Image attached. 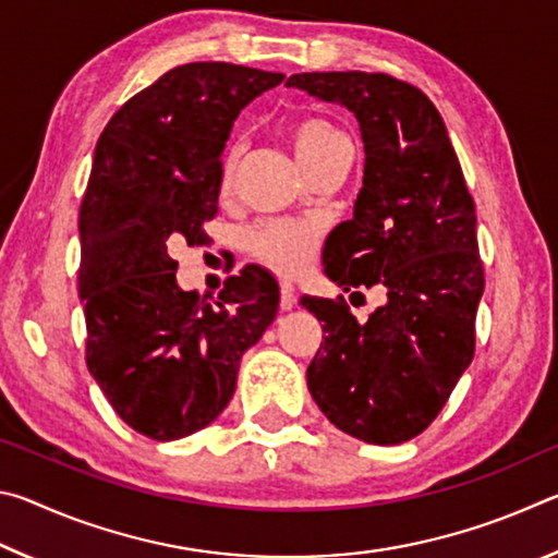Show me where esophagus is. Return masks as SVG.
<instances>
[{
	"label": "esophagus",
	"instance_id": "1",
	"mask_svg": "<svg viewBox=\"0 0 558 558\" xmlns=\"http://www.w3.org/2000/svg\"><path fill=\"white\" fill-rule=\"evenodd\" d=\"M298 300H300V295H298L295 286H292V282L282 280L280 282V310H292V307L298 305Z\"/></svg>",
	"mask_w": 558,
	"mask_h": 558
}]
</instances>
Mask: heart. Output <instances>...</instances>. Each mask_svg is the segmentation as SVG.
Here are the masks:
<instances>
[{
	"label": "heart",
	"instance_id": "obj_1",
	"mask_svg": "<svg viewBox=\"0 0 558 558\" xmlns=\"http://www.w3.org/2000/svg\"><path fill=\"white\" fill-rule=\"evenodd\" d=\"M286 135L292 153L298 155L310 177L349 155L347 137L323 116L295 118L288 125ZM235 162H239V145H231L221 167L223 186L231 184ZM245 245H248L251 256L266 268L280 272V276H295L315 256L317 231L315 226L300 221H270L256 226L245 239Z\"/></svg>",
	"mask_w": 558,
	"mask_h": 558
}]
</instances>
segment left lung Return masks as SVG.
<instances>
[{"label": "left lung", "instance_id": "obj_1", "mask_svg": "<svg viewBox=\"0 0 558 558\" xmlns=\"http://www.w3.org/2000/svg\"><path fill=\"white\" fill-rule=\"evenodd\" d=\"M288 86L342 102L359 120L364 186L323 260L339 288L384 286L389 295L366 323L342 295L302 298L325 332L307 389L339 430L396 446L438 418L475 356L485 290L475 202L446 122L421 88L362 71L295 73Z\"/></svg>", "mask_w": 558, "mask_h": 558}]
</instances>
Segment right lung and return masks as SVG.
I'll return each mask as SVG.
<instances>
[{"mask_svg":"<svg viewBox=\"0 0 558 558\" xmlns=\"http://www.w3.org/2000/svg\"><path fill=\"white\" fill-rule=\"evenodd\" d=\"M286 75L184 63L140 90L100 132L81 202L78 295L86 364L140 436H192L229 405L241 356L278 313V282L243 268L219 298L177 286L179 243H206L233 120Z\"/></svg>","mask_w":558,"mask_h":558,"instance_id":"1","label":"right lung"}]
</instances>
